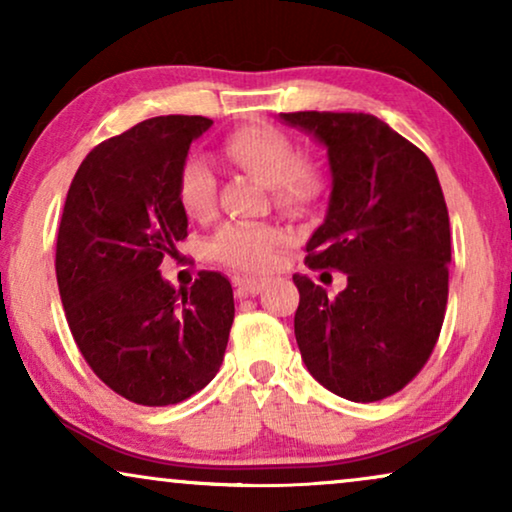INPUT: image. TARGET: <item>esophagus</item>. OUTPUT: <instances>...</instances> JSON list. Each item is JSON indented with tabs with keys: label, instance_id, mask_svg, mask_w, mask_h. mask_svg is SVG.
<instances>
[{
	"label": "esophagus",
	"instance_id": "1",
	"mask_svg": "<svg viewBox=\"0 0 512 512\" xmlns=\"http://www.w3.org/2000/svg\"><path fill=\"white\" fill-rule=\"evenodd\" d=\"M233 286H235L237 296H256V293L263 291L265 282L263 279H254V277H235Z\"/></svg>",
	"mask_w": 512,
	"mask_h": 512
}]
</instances>
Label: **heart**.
<instances>
[{"label": "heart", "mask_w": 512, "mask_h": 512, "mask_svg": "<svg viewBox=\"0 0 512 512\" xmlns=\"http://www.w3.org/2000/svg\"><path fill=\"white\" fill-rule=\"evenodd\" d=\"M223 156L268 186L272 202L284 212H305L324 191L319 167L296 160L293 142L270 125H244L223 139ZM177 200L195 221H207L216 207V179L202 158H188L177 174ZM279 244V235L268 226L233 223L212 242V256L228 268L242 272L265 270Z\"/></svg>", "instance_id": "heart-1"}]
</instances>
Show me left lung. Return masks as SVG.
I'll use <instances>...</instances> for the list:
<instances>
[{
	"mask_svg": "<svg viewBox=\"0 0 512 512\" xmlns=\"http://www.w3.org/2000/svg\"><path fill=\"white\" fill-rule=\"evenodd\" d=\"M284 123L328 151L326 219L307 242V268L340 270L328 298L293 275L296 342L314 380L354 403L401 391L436 347L445 319L450 216L431 160L370 114L293 111Z\"/></svg>",
	"mask_w": 512,
	"mask_h": 512,
	"instance_id": "1",
	"label": "left lung"
}]
</instances>
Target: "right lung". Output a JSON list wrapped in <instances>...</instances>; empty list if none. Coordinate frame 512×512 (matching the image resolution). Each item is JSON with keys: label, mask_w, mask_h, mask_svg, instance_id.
I'll return each instance as SVG.
<instances>
[{"label": "right lung", "mask_w": 512, "mask_h": 512, "mask_svg": "<svg viewBox=\"0 0 512 512\" xmlns=\"http://www.w3.org/2000/svg\"><path fill=\"white\" fill-rule=\"evenodd\" d=\"M205 116H156L88 153L62 209L55 275L69 331L93 373L137 405H174L219 373L233 286L202 270L177 291L158 265L188 216L177 174Z\"/></svg>", "instance_id": "right-lung-1"}]
</instances>
